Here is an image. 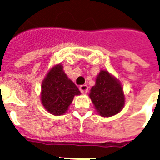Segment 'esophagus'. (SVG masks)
Wrapping results in <instances>:
<instances>
[{
    "label": "esophagus",
    "mask_w": 160,
    "mask_h": 160,
    "mask_svg": "<svg viewBox=\"0 0 160 160\" xmlns=\"http://www.w3.org/2000/svg\"><path fill=\"white\" fill-rule=\"evenodd\" d=\"M79 89H80V91H81L82 93H87L88 92V87L87 86V85H81V86L79 87Z\"/></svg>",
    "instance_id": "34e87169"
}]
</instances>
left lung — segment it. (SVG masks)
<instances>
[{
    "label": "left lung",
    "instance_id": "left-lung-1",
    "mask_svg": "<svg viewBox=\"0 0 160 160\" xmlns=\"http://www.w3.org/2000/svg\"><path fill=\"white\" fill-rule=\"evenodd\" d=\"M88 96L102 117L114 116L124 107L125 95L122 84L107 70H100Z\"/></svg>",
    "mask_w": 160,
    "mask_h": 160
}]
</instances>
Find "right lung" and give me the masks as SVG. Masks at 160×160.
Masks as SVG:
<instances>
[{
	"label": "right lung",
	"instance_id": "add662e5",
	"mask_svg": "<svg viewBox=\"0 0 160 160\" xmlns=\"http://www.w3.org/2000/svg\"><path fill=\"white\" fill-rule=\"evenodd\" d=\"M80 94L78 87L64 72L62 63L53 65L42 82L41 102L54 116L65 114L74 97Z\"/></svg>",
	"mask_w": 160,
	"mask_h": 160
}]
</instances>
